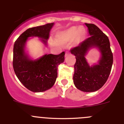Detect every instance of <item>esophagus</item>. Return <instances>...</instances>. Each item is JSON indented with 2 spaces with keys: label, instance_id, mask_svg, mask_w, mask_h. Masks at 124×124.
<instances>
[{
  "label": "esophagus",
  "instance_id": "esophagus-1",
  "mask_svg": "<svg viewBox=\"0 0 124 124\" xmlns=\"http://www.w3.org/2000/svg\"><path fill=\"white\" fill-rule=\"evenodd\" d=\"M69 51H66L65 55V57L68 56V55H69Z\"/></svg>",
  "mask_w": 124,
  "mask_h": 124
}]
</instances>
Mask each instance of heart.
<instances>
[{"mask_svg":"<svg viewBox=\"0 0 124 124\" xmlns=\"http://www.w3.org/2000/svg\"><path fill=\"white\" fill-rule=\"evenodd\" d=\"M82 37L81 29L78 27H71L61 32L59 36V40L62 41H69L75 38L76 43H78Z\"/></svg>","mask_w":124,"mask_h":124,"instance_id":"heart-1","label":"heart"}]
</instances>
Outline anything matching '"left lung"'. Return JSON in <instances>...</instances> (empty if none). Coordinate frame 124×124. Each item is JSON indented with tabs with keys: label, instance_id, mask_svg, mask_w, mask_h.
Here are the masks:
<instances>
[{
	"label": "left lung",
	"instance_id": "obj_1",
	"mask_svg": "<svg viewBox=\"0 0 124 124\" xmlns=\"http://www.w3.org/2000/svg\"><path fill=\"white\" fill-rule=\"evenodd\" d=\"M85 25L88 28L89 37L70 50L76 57L73 79L78 89L91 92L100 89L106 82L113 65V56L107 36L95 24L85 23ZM93 48L99 50L101 56L97 64L90 66L85 56Z\"/></svg>",
	"mask_w": 124,
	"mask_h": 124
}]
</instances>
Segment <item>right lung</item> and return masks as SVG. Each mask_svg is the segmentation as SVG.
<instances>
[{
	"label": "right lung",
	"instance_id": "add662e5",
	"mask_svg": "<svg viewBox=\"0 0 124 124\" xmlns=\"http://www.w3.org/2000/svg\"><path fill=\"white\" fill-rule=\"evenodd\" d=\"M54 25L53 23L28 29L14 44V71L21 83L32 92H41L51 88L57 77L58 66L64 62V52L58 55L46 54L34 59L26 49L27 41L33 37L39 38L46 47Z\"/></svg>",
	"mask_w": 124,
	"mask_h": 124
}]
</instances>
